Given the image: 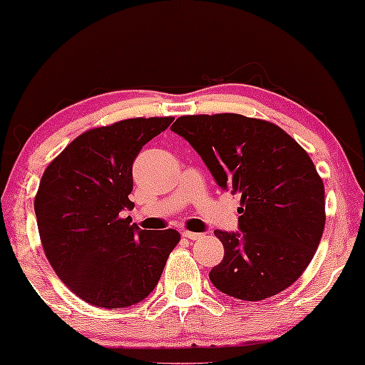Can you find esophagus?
Returning <instances> with one entry per match:
<instances>
[{
    "mask_svg": "<svg viewBox=\"0 0 365 365\" xmlns=\"http://www.w3.org/2000/svg\"><path fill=\"white\" fill-rule=\"evenodd\" d=\"M182 235L185 237V238H188V240H200V238L204 237L202 233H194V232H183Z\"/></svg>",
    "mask_w": 365,
    "mask_h": 365,
    "instance_id": "34e87169",
    "label": "esophagus"
}]
</instances>
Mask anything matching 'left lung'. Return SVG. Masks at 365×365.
<instances>
[{
	"mask_svg": "<svg viewBox=\"0 0 365 365\" xmlns=\"http://www.w3.org/2000/svg\"><path fill=\"white\" fill-rule=\"evenodd\" d=\"M171 130L197 150L223 190L242 194L238 232L215 235L225 257L209 273L220 292L269 299L300 278L324 230V185L284 130L235 113L180 116Z\"/></svg>",
	"mask_w": 365,
	"mask_h": 365,
	"instance_id": "left-lung-1",
	"label": "left lung"
}]
</instances>
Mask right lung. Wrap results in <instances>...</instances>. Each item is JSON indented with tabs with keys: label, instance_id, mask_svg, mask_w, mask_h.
<instances>
[{
	"label": "right lung",
	"instance_id": "1",
	"mask_svg": "<svg viewBox=\"0 0 365 365\" xmlns=\"http://www.w3.org/2000/svg\"><path fill=\"white\" fill-rule=\"evenodd\" d=\"M130 118L78 135L44 171L34 200L41 242L54 273L87 304L123 309L148 299L180 242L177 230L130 225L132 166L170 127Z\"/></svg>",
	"mask_w": 365,
	"mask_h": 365
}]
</instances>
